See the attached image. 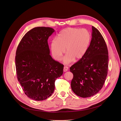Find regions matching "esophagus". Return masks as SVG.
Wrapping results in <instances>:
<instances>
[{
    "label": "esophagus",
    "mask_w": 121,
    "mask_h": 121,
    "mask_svg": "<svg viewBox=\"0 0 121 121\" xmlns=\"http://www.w3.org/2000/svg\"><path fill=\"white\" fill-rule=\"evenodd\" d=\"M68 67L67 66H64V69H63V71L64 72H66L67 71H68Z\"/></svg>",
    "instance_id": "34e87169"
}]
</instances>
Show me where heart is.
I'll return each instance as SVG.
<instances>
[{"label": "heart", "instance_id": "heart-1", "mask_svg": "<svg viewBox=\"0 0 121 121\" xmlns=\"http://www.w3.org/2000/svg\"><path fill=\"white\" fill-rule=\"evenodd\" d=\"M91 34L86 29L69 27L61 31L50 43L53 58L59 61L65 52L66 63L78 61L86 53L91 41Z\"/></svg>", "mask_w": 121, "mask_h": 121}]
</instances>
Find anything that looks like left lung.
<instances>
[{"label": "left lung", "mask_w": 121, "mask_h": 121, "mask_svg": "<svg viewBox=\"0 0 121 121\" xmlns=\"http://www.w3.org/2000/svg\"><path fill=\"white\" fill-rule=\"evenodd\" d=\"M92 40L84 56L70 67L73 91L82 98L97 94L102 88L108 68V52L99 31L92 26Z\"/></svg>", "instance_id": "1"}]
</instances>
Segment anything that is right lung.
I'll list each match as a JSON object with an SVG mask.
<instances>
[{
    "mask_svg": "<svg viewBox=\"0 0 121 121\" xmlns=\"http://www.w3.org/2000/svg\"><path fill=\"white\" fill-rule=\"evenodd\" d=\"M54 32L50 27H37L24 35L15 57L17 76L26 96L35 100L50 97L55 81L63 73L64 65L52 59L48 40Z\"/></svg>",
    "mask_w": 121,
    "mask_h": 121,
    "instance_id": "obj_1",
    "label": "right lung"
}]
</instances>
